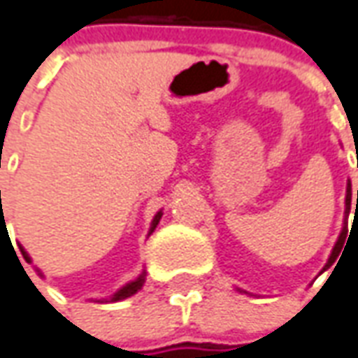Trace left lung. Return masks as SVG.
<instances>
[{"label":"left lung","mask_w":358,"mask_h":358,"mask_svg":"<svg viewBox=\"0 0 358 358\" xmlns=\"http://www.w3.org/2000/svg\"><path fill=\"white\" fill-rule=\"evenodd\" d=\"M357 206H358V192H357ZM349 212H351V181L347 183V194H345V222H343V229L339 233V237H337L336 245L331 248V255H329L328 262L324 266V270L322 272H326L329 266L336 262L337 258H339V252H341V248L345 245V239H347V217H349ZM241 291V289H239ZM243 293H247V291H243Z\"/></svg>","instance_id":"1"}]
</instances>
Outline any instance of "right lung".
<instances>
[{"label":"right lung","mask_w":358,"mask_h":358,"mask_svg":"<svg viewBox=\"0 0 358 358\" xmlns=\"http://www.w3.org/2000/svg\"><path fill=\"white\" fill-rule=\"evenodd\" d=\"M159 220H162V210H159L158 214L154 215V220H152V224H150V229H148V235H152V233H154V229H156V225L159 224ZM19 248H21L22 258H24V260H27L29 264H32V258H30L29 252L24 250V247H22V245H21V247H19ZM36 272L40 273V275H42V272H40V270H36ZM144 280H146V272L141 273V275H138L136 280L129 281L127 285H123V287L119 289V291H115V293H113V295H111L110 299H102V301H98V303H117V301H123V299H127V296H133L134 293H136V291H141V287H143V285H144Z\"/></svg>","instance_id":"right-lung-1"}]
</instances>
